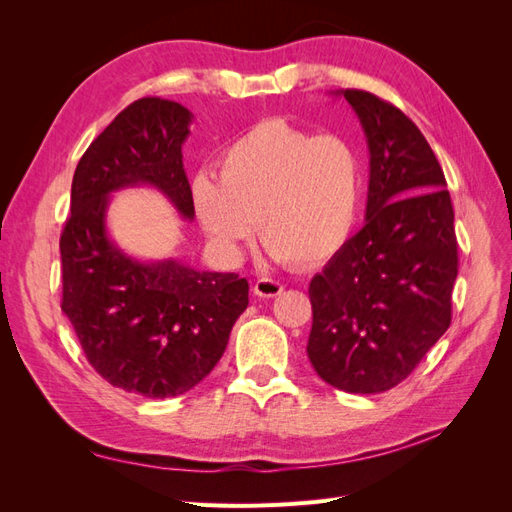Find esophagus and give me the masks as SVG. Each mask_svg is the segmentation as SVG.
<instances>
[{
	"label": "esophagus",
	"instance_id": "1",
	"mask_svg": "<svg viewBox=\"0 0 512 512\" xmlns=\"http://www.w3.org/2000/svg\"><path fill=\"white\" fill-rule=\"evenodd\" d=\"M284 286L280 282L271 280V277H262V280H258L254 284V294H258V297L262 299H271V297H277V294H282Z\"/></svg>",
	"mask_w": 512,
	"mask_h": 512
}]
</instances>
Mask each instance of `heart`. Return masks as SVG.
<instances>
[{
	"label": "heart",
	"mask_w": 512,
	"mask_h": 512,
	"mask_svg": "<svg viewBox=\"0 0 512 512\" xmlns=\"http://www.w3.org/2000/svg\"><path fill=\"white\" fill-rule=\"evenodd\" d=\"M218 179L196 175L192 203L224 250L252 237L282 262L312 267L352 239L365 196V166L346 136L314 134L286 119L256 123L218 160Z\"/></svg>",
	"instance_id": "heart-1"
}]
</instances>
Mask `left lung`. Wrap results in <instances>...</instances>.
I'll return each mask as SVG.
<instances>
[{
	"label": "left lung",
	"instance_id": "obj_1",
	"mask_svg": "<svg viewBox=\"0 0 512 512\" xmlns=\"http://www.w3.org/2000/svg\"><path fill=\"white\" fill-rule=\"evenodd\" d=\"M369 147L365 226L309 284L316 374L346 393L406 380L451 324L457 237L440 162L412 119L361 89H339Z\"/></svg>",
	"mask_w": 512,
	"mask_h": 512
}]
</instances>
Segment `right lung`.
<instances>
[{"instance_id":"right-lung-1","label":"right lung","mask_w":512,"mask_h":512,"mask_svg":"<svg viewBox=\"0 0 512 512\" xmlns=\"http://www.w3.org/2000/svg\"><path fill=\"white\" fill-rule=\"evenodd\" d=\"M188 108L141 98L108 123L74 170L59 239L61 309L98 374L151 399L177 397L209 376L247 307L245 277L196 271L177 258L136 260L108 237L113 192L151 185L194 220L181 147Z\"/></svg>"}]
</instances>
